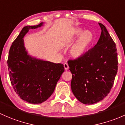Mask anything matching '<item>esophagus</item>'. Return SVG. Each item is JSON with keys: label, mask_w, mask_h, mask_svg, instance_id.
<instances>
[{"label": "esophagus", "mask_w": 125, "mask_h": 125, "mask_svg": "<svg viewBox=\"0 0 125 125\" xmlns=\"http://www.w3.org/2000/svg\"><path fill=\"white\" fill-rule=\"evenodd\" d=\"M64 69H65V70H68V69H69V65H68V64H67V63H64Z\"/></svg>", "instance_id": "1"}]
</instances>
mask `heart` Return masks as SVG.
<instances>
[{
	"label": "heart",
	"mask_w": 125,
	"mask_h": 125,
	"mask_svg": "<svg viewBox=\"0 0 125 125\" xmlns=\"http://www.w3.org/2000/svg\"><path fill=\"white\" fill-rule=\"evenodd\" d=\"M78 37L70 49V54L74 58H79L83 56L94 41V35L90 31H83L76 28L72 33L71 38Z\"/></svg>",
	"instance_id": "heart-1"
}]
</instances>
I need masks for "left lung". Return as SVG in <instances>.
I'll use <instances>...</instances> for the list:
<instances>
[{"label": "left lung", "instance_id": "8db88e82", "mask_svg": "<svg viewBox=\"0 0 125 125\" xmlns=\"http://www.w3.org/2000/svg\"><path fill=\"white\" fill-rule=\"evenodd\" d=\"M99 25L101 34L93 48L81 58L68 61L72 73V92L87 105L96 104L107 96L118 70L115 44L105 26Z\"/></svg>", "mask_w": 125, "mask_h": 125}]
</instances>
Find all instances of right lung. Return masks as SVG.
Returning <instances> with one entry per match:
<instances>
[{
  "instance_id": "right-lung-1",
  "label": "right lung",
  "mask_w": 125,
  "mask_h": 125,
  "mask_svg": "<svg viewBox=\"0 0 125 125\" xmlns=\"http://www.w3.org/2000/svg\"><path fill=\"white\" fill-rule=\"evenodd\" d=\"M26 26L21 31L9 51L8 66L11 84L18 96L30 104H42L53 93L64 72V65L29 55L24 47V37L30 29L43 26Z\"/></svg>"
}]
</instances>
